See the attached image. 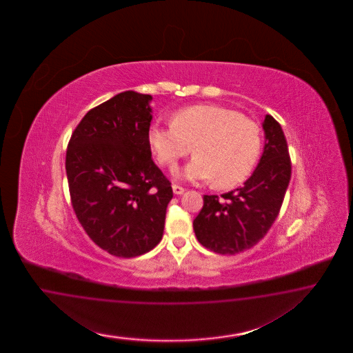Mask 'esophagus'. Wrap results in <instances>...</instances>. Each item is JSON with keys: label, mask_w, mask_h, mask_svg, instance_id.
Wrapping results in <instances>:
<instances>
[{"label": "esophagus", "mask_w": 353, "mask_h": 353, "mask_svg": "<svg viewBox=\"0 0 353 353\" xmlns=\"http://www.w3.org/2000/svg\"><path fill=\"white\" fill-rule=\"evenodd\" d=\"M172 189H173V192L176 194V195H181L185 192V189L181 188V186H179V185H176V183H173L172 185Z\"/></svg>", "instance_id": "obj_1"}]
</instances>
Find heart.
Here are the masks:
<instances>
[{"instance_id": "1", "label": "heart", "mask_w": 353, "mask_h": 353, "mask_svg": "<svg viewBox=\"0 0 353 353\" xmlns=\"http://www.w3.org/2000/svg\"><path fill=\"white\" fill-rule=\"evenodd\" d=\"M261 129L232 108L194 105L176 111L170 127L150 125L148 143L155 158L168 168L190 151L195 155L179 177L212 181L228 189L245 181L261 152Z\"/></svg>"}]
</instances>
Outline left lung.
Masks as SVG:
<instances>
[{
  "mask_svg": "<svg viewBox=\"0 0 353 353\" xmlns=\"http://www.w3.org/2000/svg\"><path fill=\"white\" fill-rule=\"evenodd\" d=\"M264 150L256 170L234 192L204 195L203 208L192 228L202 246L221 254L242 252L264 238L277 219L291 179V161L283 130L267 115Z\"/></svg>",
  "mask_w": 353,
  "mask_h": 353,
  "instance_id": "8db88e82",
  "label": "left lung"
}]
</instances>
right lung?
Masks as SVG:
<instances>
[{
  "mask_svg": "<svg viewBox=\"0 0 353 353\" xmlns=\"http://www.w3.org/2000/svg\"><path fill=\"white\" fill-rule=\"evenodd\" d=\"M152 97L119 93L76 127L65 172L76 217L97 246L136 257L161 241L171 182L151 159Z\"/></svg>",
  "mask_w": 353,
  "mask_h": 353,
  "instance_id": "add662e5",
  "label": "right lung"
}]
</instances>
